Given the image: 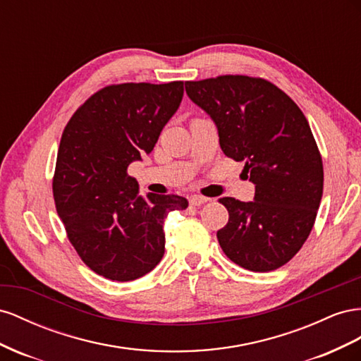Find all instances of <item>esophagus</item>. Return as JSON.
I'll return each instance as SVG.
<instances>
[{"label":"esophagus","mask_w":361,"mask_h":361,"mask_svg":"<svg viewBox=\"0 0 361 361\" xmlns=\"http://www.w3.org/2000/svg\"><path fill=\"white\" fill-rule=\"evenodd\" d=\"M210 201V198H205V197H201V195H192L190 197V200H189V202L192 204V205H202V204H205V202H209Z\"/></svg>","instance_id":"obj_1"}]
</instances>
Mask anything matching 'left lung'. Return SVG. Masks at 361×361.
<instances>
[{
  "label": "left lung",
  "instance_id": "left-lung-1",
  "mask_svg": "<svg viewBox=\"0 0 361 361\" xmlns=\"http://www.w3.org/2000/svg\"><path fill=\"white\" fill-rule=\"evenodd\" d=\"M189 98L207 111L224 154L245 161L254 201L225 197L228 222L218 231L222 251L252 272L286 264L310 234L324 192L322 157L296 102L271 81L219 75L186 81Z\"/></svg>",
  "mask_w": 361,
  "mask_h": 361
}]
</instances>
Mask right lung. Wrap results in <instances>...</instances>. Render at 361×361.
Instances as JSON below:
<instances>
[{
    "instance_id": "right-lung-1",
    "label": "right lung",
    "mask_w": 361,
    "mask_h": 361,
    "mask_svg": "<svg viewBox=\"0 0 361 361\" xmlns=\"http://www.w3.org/2000/svg\"><path fill=\"white\" fill-rule=\"evenodd\" d=\"M183 81L110 85L87 98L61 135L56 209L80 259L111 281H131L164 254L163 222L188 209L178 195H139L131 161L156 145L183 99Z\"/></svg>"
}]
</instances>
